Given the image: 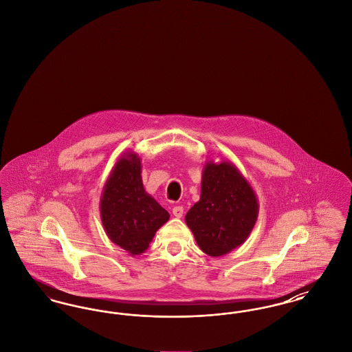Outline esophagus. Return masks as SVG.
I'll use <instances>...</instances> for the list:
<instances>
[{
  "mask_svg": "<svg viewBox=\"0 0 352 352\" xmlns=\"http://www.w3.org/2000/svg\"><path fill=\"white\" fill-rule=\"evenodd\" d=\"M173 215H174L175 218H182V217H184V207H182V206H175V207L173 208Z\"/></svg>",
  "mask_w": 352,
  "mask_h": 352,
  "instance_id": "34e87169",
  "label": "esophagus"
}]
</instances>
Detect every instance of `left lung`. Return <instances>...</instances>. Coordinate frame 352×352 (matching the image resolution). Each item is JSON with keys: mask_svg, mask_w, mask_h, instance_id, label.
I'll return each mask as SVG.
<instances>
[{"mask_svg": "<svg viewBox=\"0 0 352 352\" xmlns=\"http://www.w3.org/2000/svg\"><path fill=\"white\" fill-rule=\"evenodd\" d=\"M201 187V199L184 220L201 251L220 257L248 239L258 217V201L250 182L230 161H207Z\"/></svg>", "mask_w": 352, "mask_h": 352, "instance_id": "obj_1", "label": "left lung"}]
</instances>
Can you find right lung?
<instances>
[{
    "label": "right lung",
    "instance_id": "obj_1",
    "mask_svg": "<svg viewBox=\"0 0 352 352\" xmlns=\"http://www.w3.org/2000/svg\"><path fill=\"white\" fill-rule=\"evenodd\" d=\"M141 158L121 154L102 187L100 218L109 240L131 256L149 248L155 232L168 221V211L144 188Z\"/></svg>",
    "mask_w": 352,
    "mask_h": 352
}]
</instances>
